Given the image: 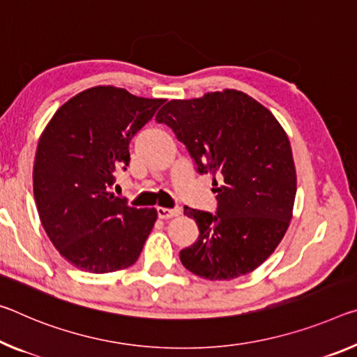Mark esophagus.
Wrapping results in <instances>:
<instances>
[{
  "instance_id": "34e87169",
  "label": "esophagus",
  "mask_w": 357,
  "mask_h": 357,
  "mask_svg": "<svg viewBox=\"0 0 357 357\" xmlns=\"http://www.w3.org/2000/svg\"><path fill=\"white\" fill-rule=\"evenodd\" d=\"M157 214H158V218H160V219H169V218L179 216L181 209L179 208H163V206H158L157 208Z\"/></svg>"
}]
</instances>
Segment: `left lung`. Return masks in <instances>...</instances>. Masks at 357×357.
<instances>
[{"label":"left lung","instance_id":"8db88e82","mask_svg":"<svg viewBox=\"0 0 357 357\" xmlns=\"http://www.w3.org/2000/svg\"><path fill=\"white\" fill-rule=\"evenodd\" d=\"M155 119L185 144L200 173L216 176L218 214L184 206L200 235L179 252L181 262L211 281L251 273L273 254L292 219L297 174L284 128L235 89L172 100Z\"/></svg>","mask_w":357,"mask_h":357}]
</instances>
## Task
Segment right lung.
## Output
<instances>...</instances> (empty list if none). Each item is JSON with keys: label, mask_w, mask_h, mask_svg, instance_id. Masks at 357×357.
<instances>
[{"label": "right lung", "mask_w": 357, "mask_h": 357, "mask_svg": "<svg viewBox=\"0 0 357 357\" xmlns=\"http://www.w3.org/2000/svg\"><path fill=\"white\" fill-rule=\"evenodd\" d=\"M163 101L114 86L90 87L56 109L43 130L33 192L49 240L76 268L111 273L137 262L157 220L155 208L114 197L128 144Z\"/></svg>", "instance_id": "add662e5"}]
</instances>
